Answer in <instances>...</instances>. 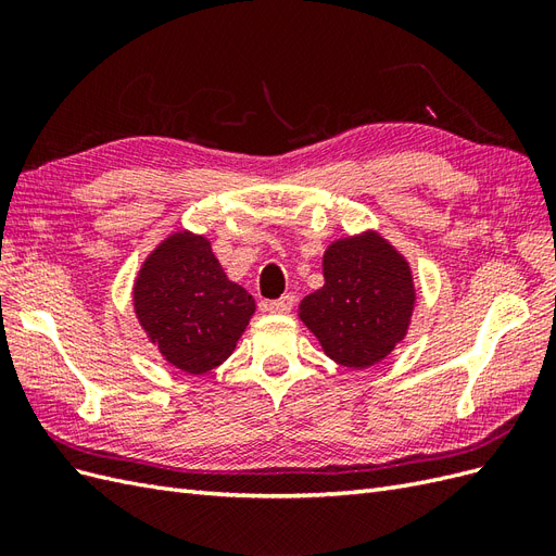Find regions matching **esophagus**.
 I'll list each match as a JSON object with an SVG mask.
<instances>
[{"instance_id": "obj_1", "label": "esophagus", "mask_w": 556, "mask_h": 556, "mask_svg": "<svg viewBox=\"0 0 556 556\" xmlns=\"http://www.w3.org/2000/svg\"><path fill=\"white\" fill-rule=\"evenodd\" d=\"M292 306H294V296L292 294H285V296L276 299V301H268L266 311L274 313V315H285V313L292 311Z\"/></svg>"}]
</instances>
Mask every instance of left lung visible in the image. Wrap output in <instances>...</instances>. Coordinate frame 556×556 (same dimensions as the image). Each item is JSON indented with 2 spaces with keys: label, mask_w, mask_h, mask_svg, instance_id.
<instances>
[{
  "label": "left lung",
  "mask_w": 556,
  "mask_h": 556,
  "mask_svg": "<svg viewBox=\"0 0 556 556\" xmlns=\"http://www.w3.org/2000/svg\"><path fill=\"white\" fill-rule=\"evenodd\" d=\"M323 276V288L301 299L299 319L329 359L362 371L406 339L417 304L413 268L376 229L331 241Z\"/></svg>",
  "instance_id": "8db88e82"
}]
</instances>
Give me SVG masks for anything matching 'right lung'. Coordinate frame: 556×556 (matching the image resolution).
<instances>
[{"label": "right lung", "instance_id": "add662e5", "mask_svg": "<svg viewBox=\"0 0 556 556\" xmlns=\"http://www.w3.org/2000/svg\"><path fill=\"white\" fill-rule=\"evenodd\" d=\"M131 304L162 359L188 376L220 366L257 308L229 280L211 241L190 229L169 233L148 252L134 278Z\"/></svg>", "mask_w": 556, "mask_h": 556}]
</instances>
